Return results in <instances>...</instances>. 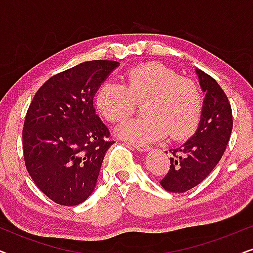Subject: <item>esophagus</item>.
<instances>
[{"label":"esophagus","mask_w":253,"mask_h":253,"mask_svg":"<svg viewBox=\"0 0 253 253\" xmlns=\"http://www.w3.org/2000/svg\"><path fill=\"white\" fill-rule=\"evenodd\" d=\"M132 146L136 148V150L140 151V152H146V151H150L151 150V146H148V145H145V144L134 143V144H132Z\"/></svg>","instance_id":"esophagus-1"}]
</instances>
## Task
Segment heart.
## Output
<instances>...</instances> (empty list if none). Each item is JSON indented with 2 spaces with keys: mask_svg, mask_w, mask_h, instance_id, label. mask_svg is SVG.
Listing matches in <instances>:
<instances>
[{
  "mask_svg": "<svg viewBox=\"0 0 253 253\" xmlns=\"http://www.w3.org/2000/svg\"><path fill=\"white\" fill-rule=\"evenodd\" d=\"M144 102L145 117L120 126V137L148 143L169 132L172 139H183L197 129L202 119L204 99L199 85L157 62L129 69L124 84L105 82L95 96L99 112L113 123L127 119L138 103Z\"/></svg>",
  "mask_w": 253,
  "mask_h": 253,
  "instance_id": "obj_1",
  "label": "heart"
}]
</instances>
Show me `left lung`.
I'll use <instances>...</instances> for the list:
<instances>
[{
  "label": "left lung",
  "instance_id": "left-lung-1",
  "mask_svg": "<svg viewBox=\"0 0 253 253\" xmlns=\"http://www.w3.org/2000/svg\"><path fill=\"white\" fill-rule=\"evenodd\" d=\"M197 74L206 92L202 120L189 140L169 150L170 166L160 181L169 192H185L204 181L222 158L233 130V113L226 93L206 72L197 70Z\"/></svg>",
  "mask_w": 253,
  "mask_h": 253
}]
</instances>
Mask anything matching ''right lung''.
I'll use <instances>...</instances> for the list:
<instances>
[{"label": "right lung", "mask_w": 253, "mask_h": 253, "mask_svg": "<svg viewBox=\"0 0 253 253\" xmlns=\"http://www.w3.org/2000/svg\"><path fill=\"white\" fill-rule=\"evenodd\" d=\"M117 65L94 60L58 72L30 103L23 127L25 167L40 191L58 205L75 206L88 198L106 152L115 143L93 98Z\"/></svg>", "instance_id": "add662e5"}]
</instances>
